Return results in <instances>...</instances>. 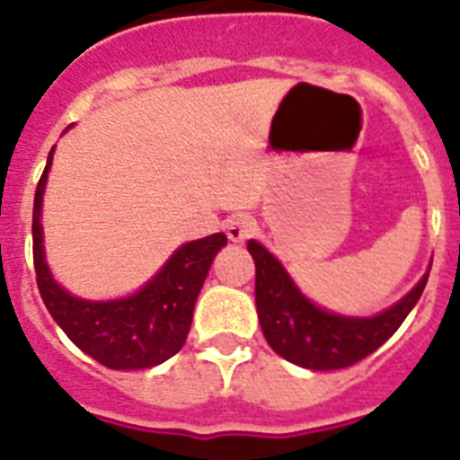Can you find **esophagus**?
<instances>
[{
	"mask_svg": "<svg viewBox=\"0 0 460 460\" xmlns=\"http://www.w3.org/2000/svg\"><path fill=\"white\" fill-rule=\"evenodd\" d=\"M226 233L230 242H244L251 234L256 233V218L249 214H234L227 218Z\"/></svg>",
	"mask_w": 460,
	"mask_h": 460,
	"instance_id": "34e87169",
	"label": "esophagus"
}]
</instances>
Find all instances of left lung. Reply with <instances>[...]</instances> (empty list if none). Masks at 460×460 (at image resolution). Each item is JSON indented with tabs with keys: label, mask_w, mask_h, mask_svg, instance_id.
Masks as SVG:
<instances>
[{
	"label": "left lung",
	"mask_w": 460,
	"mask_h": 460,
	"mask_svg": "<svg viewBox=\"0 0 460 460\" xmlns=\"http://www.w3.org/2000/svg\"><path fill=\"white\" fill-rule=\"evenodd\" d=\"M249 253L256 262V307L262 335L279 356L309 370H342L376 351L402 325L428 281L426 274L398 305L372 319H349L312 305L281 262L253 239Z\"/></svg>",
	"instance_id": "8db88e82"
}]
</instances>
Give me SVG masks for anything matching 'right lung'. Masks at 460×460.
Segmentation results:
<instances>
[{
  "label": "right lung",
  "instance_id": "add662e5",
  "mask_svg": "<svg viewBox=\"0 0 460 460\" xmlns=\"http://www.w3.org/2000/svg\"><path fill=\"white\" fill-rule=\"evenodd\" d=\"M50 160L53 151L37 183L32 214L34 270L43 305L81 351L111 370H144L164 363L186 342L199 288L227 237L218 233L183 244L135 296L111 302L78 300L55 284L43 261L39 216Z\"/></svg>",
  "mask_w": 460,
  "mask_h": 460
}]
</instances>
